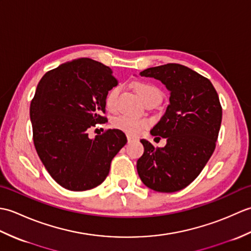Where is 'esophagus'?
Wrapping results in <instances>:
<instances>
[{"instance_id": "esophagus-1", "label": "esophagus", "mask_w": 251, "mask_h": 251, "mask_svg": "<svg viewBox=\"0 0 251 251\" xmlns=\"http://www.w3.org/2000/svg\"><path fill=\"white\" fill-rule=\"evenodd\" d=\"M127 141H128V143H130V142L134 141V138H131V137H129V136H127Z\"/></svg>"}]
</instances>
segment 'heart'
<instances>
[{"instance_id": "obj_1", "label": "heart", "mask_w": 251, "mask_h": 251, "mask_svg": "<svg viewBox=\"0 0 251 251\" xmlns=\"http://www.w3.org/2000/svg\"><path fill=\"white\" fill-rule=\"evenodd\" d=\"M137 94L143 102L149 101H161L162 92L155 85L146 82H139L135 85ZM119 95V88L115 87L106 96L105 105L109 111H114L116 109V98ZM150 125V122L145 119H136V117L128 115H120L114 119L113 126L115 128L124 131L125 134L131 137L140 135L142 130Z\"/></svg>"}]
</instances>
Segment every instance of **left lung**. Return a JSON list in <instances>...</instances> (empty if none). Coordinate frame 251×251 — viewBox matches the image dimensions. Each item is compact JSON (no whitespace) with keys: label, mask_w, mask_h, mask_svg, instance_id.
Instances as JSON below:
<instances>
[{"label":"left lung","mask_w":251,"mask_h":251,"mask_svg":"<svg viewBox=\"0 0 251 251\" xmlns=\"http://www.w3.org/2000/svg\"><path fill=\"white\" fill-rule=\"evenodd\" d=\"M140 75L161 81L170 97L151 130L152 136L166 138V146L154 148L141 139L145 152L137 172L149 189L177 192L193 182L215 151L222 120L219 97L209 79L179 63L149 68Z\"/></svg>","instance_id":"8db88e82"}]
</instances>
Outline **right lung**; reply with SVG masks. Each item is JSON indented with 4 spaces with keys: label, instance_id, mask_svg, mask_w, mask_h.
Masks as SVG:
<instances>
[{
    "label": "right lung",
    "instance_id": "right-lung-1",
    "mask_svg": "<svg viewBox=\"0 0 251 251\" xmlns=\"http://www.w3.org/2000/svg\"><path fill=\"white\" fill-rule=\"evenodd\" d=\"M117 85L113 71L89 58L62 63L41 78L30 105L35 150L58 184L70 191L94 189L105 180L112 159L126 145L119 129L93 139L103 124L105 99Z\"/></svg>",
    "mask_w": 251,
    "mask_h": 251
}]
</instances>
